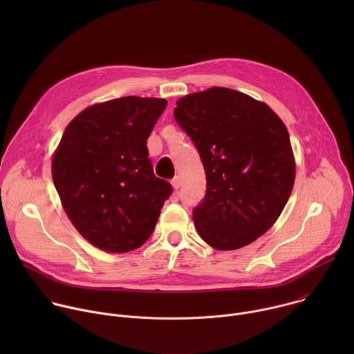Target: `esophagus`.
Masks as SVG:
<instances>
[{
    "label": "esophagus",
    "instance_id": "esophagus-1",
    "mask_svg": "<svg viewBox=\"0 0 354 354\" xmlns=\"http://www.w3.org/2000/svg\"><path fill=\"white\" fill-rule=\"evenodd\" d=\"M172 186H174V189L175 190H178L179 187H180V185H182V179H180V176H175L174 179H172Z\"/></svg>",
    "mask_w": 354,
    "mask_h": 354
}]
</instances>
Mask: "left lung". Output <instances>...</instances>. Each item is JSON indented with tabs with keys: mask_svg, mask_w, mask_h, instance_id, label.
Masks as SVG:
<instances>
[{
	"mask_svg": "<svg viewBox=\"0 0 354 354\" xmlns=\"http://www.w3.org/2000/svg\"><path fill=\"white\" fill-rule=\"evenodd\" d=\"M175 120L194 142L207 189L193 209L198 235L220 250L263 235L281 214L295 179L288 131L263 102L213 86L180 97Z\"/></svg>",
	"mask_w": 354,
	"mask_h": 354,
	"instance_id": "obj_1",
	"label": "left lung"
}]
</instances>
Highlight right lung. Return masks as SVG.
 <instances>
[{
  "label": "right lung",
  "instance_id": "add662e5",
  "mask_svg": "<svg viewBox=\"0 0 354 354\" xmlns=\"http://www.w3.org/2000/svg\"><path fill=\"white\" fill-rule=\"evenodd\" d=\"M160 97L96 104L67 126L52 161L62 205L78 232L112 254L153 234L172 186L154 175L147 138L167 108Z\"/></svg>",
  "mask_w": 354,
  "mask_h": 354
}]
</instances>
